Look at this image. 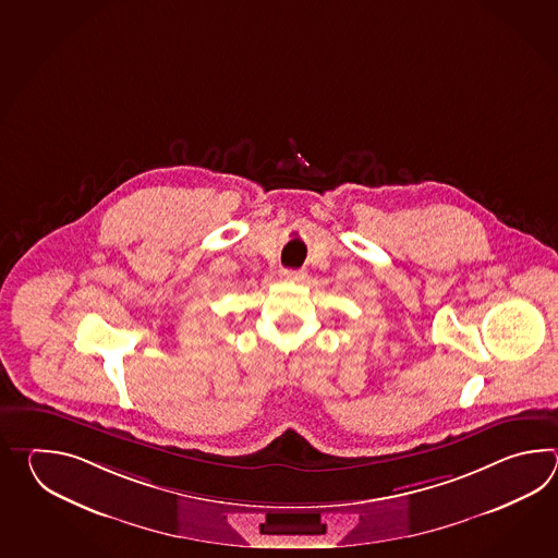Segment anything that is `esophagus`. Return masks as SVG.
Listing matches in <instances>:
<instances>
[{
	"label": "esophagus",
	"instance_id": "1",
	"mask_svg": "<svg viewBox=\"0 0 558 558\" xmlns=\"http://www.w3.org/2000/svg\"><path fill=\"white\" fill-rule=\"evenodd\" d=\"M281 277H283L284 281H291V283H301V281H305V277H307V271H303V269H284L281 271Z\"/></svg>",
	"mask_w": 558,
	"mask_h": 558
}]
</instances>
